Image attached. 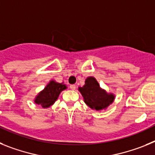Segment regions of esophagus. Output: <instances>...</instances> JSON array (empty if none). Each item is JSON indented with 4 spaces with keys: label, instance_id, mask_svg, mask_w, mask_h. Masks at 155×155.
Listing matches in <instances>:
<instances>
[{
    "label": "esophagus",
    "instance_id": "obj_1",
    "mask_svg": "<svg viewBox=\"0 0 155 155\" xmlns=\"http://www.w3.org/2000/svg\"><path fill=\"white\" fill-rule=\"evenodd\" d=\"M69 88L71 89V90H75V89H76V85H70Z\"/></svg>",
    "mask_w": 155,
    "mask_h": 155
}]
</instances>
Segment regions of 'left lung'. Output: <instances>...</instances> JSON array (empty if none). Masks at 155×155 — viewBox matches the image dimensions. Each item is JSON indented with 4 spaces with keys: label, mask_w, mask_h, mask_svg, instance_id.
<instances>
[{
    "label": "left lung",
    "mask_w": 155,
    "mask_h": 155,
    "mask_svg": "<svg viewBox=\"0 0 155 155\" xmlns=\"http://www.w3.org/2000/svg\"><path fill=\"white\" fill-rule=\"evenodd\" d=\"M79 91L82 94L84 102L89 107L100 111L105 109L115 99V96L107 94L100 87L99 83L94 77H88L85 81V85L79 87Z\"/></svg>",
    "instance_id": "8db88e82"
}]
</instances>
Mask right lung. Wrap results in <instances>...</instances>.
<instances>
[{
  "label": "right lung",
  "mask_w": 155,
  "mask_h": 155,
  "mask_svg": "<svg viewBox=\"0 0 155 155\" xmlns=\"http://www.w3.org/2000/svg\"><path fill=\"white\" fill-rule=\"evenodd\" d=\"M66 89V86L63 83H58L51 80L48 83L40 94L35 98V103L41 107H48L52 105L58 97L59 94L64 90Z\"/></svg>",
  "instance_id": "1"
}]
</instances>
